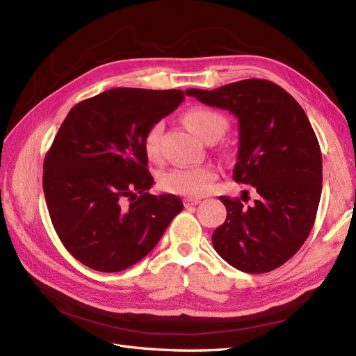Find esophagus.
Returning <instances> with one entry per match:
<instances>
[{"label":"esophagus","mask_w":356,"mask_h":356,"mask_svg":"<svg viewBox=\"0 0 356 356\" xmlns=\"http://www.w3.org/2000/svg\"><path fill=\"white\" fill-rule=\"evenodd\" d=\"M200 203V199H193V197H188V199H185L184 200V205L186 207V208H190V207H195V205H199Z\"/></svg>","instance_id":"34e87169"}]
</instances>
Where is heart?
Segmentation results:
<instances>
[{"mask_svg": "<svg viewBox=\"0 0 356 356\" xmlns=\"http://www.w3.org/2000/svg\"><path fill=\"white\" fill-rule=\"evenodd\" d=\"M188 128L205 140L209 134L222 136L226 128V120L216 111L207 108H193L185 115ZM163 133V122H156L148 128L143 138V151L149 161H157L161 156V136ZM217 179L216 168L209 165L184 166L172 168L159 176V186L165 193L200 197L213 188Z\"/></svg>", "mask_w": 356, "mask_h": 356, "instance_id": "b5f03b06", "label": "heart"}]
</instances>
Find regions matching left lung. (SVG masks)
Wrapping results in <instances>:
<instances>
[{
    "label": "left lung",
    "instance_id": "obj_1",
    "mask_svg": "<svg viewBox=\"0 0 356 356\" xmlns=\"http://www.w3.org/2000/svg\"><path fill=\"white\" fill-rule=\"evenodd\" d=\"M209 107L238 119L232 177L251 185L255 200L220 195L226 220L213 232L217 254L249 274L277 269L311 232L321 197L323 161L305 110L274 82L245 79L216 90H188Z\"/></svg>",
    "mask_w": 356,
    "mask_h": 356
}]
</instances>
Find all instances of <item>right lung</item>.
I'll return each mask as SVG.
<instances>
[{"instance_id": "add662e5", "label": "right lung", "mask_w": 356, "mask_h": 356, "mask_svg": "<svg viewBox=\"0 0 356 356\" xmlns=\"http://www.w3.org/2000/svg\"><path fill=\"white\" fill-rule=\"evenodd\" d=\"M182 90L111 88L74 105L44 159L42 188L59 240L82 264L119 272L142 260L184 209L153 195L143 138Z\"/></svg>"}]
</instances>
